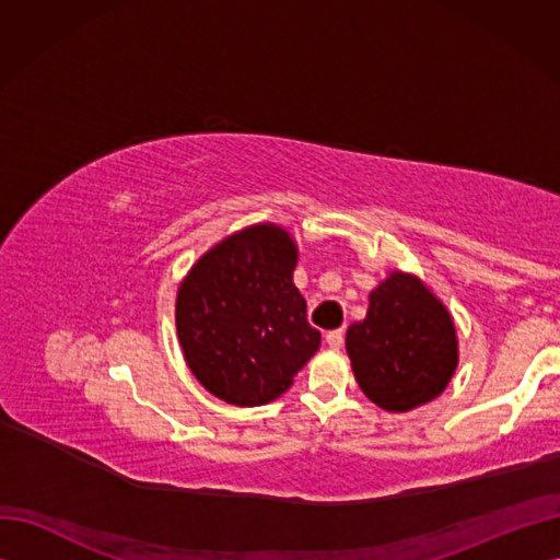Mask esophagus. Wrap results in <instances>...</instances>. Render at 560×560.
<instances>
[{
	"label": "esophagus",
	"mask_w": 560,
	"mask_h": 560,
	"mask_svg": "<svg viewBox=\"0 0 560 560\" xmlns=\"http://www.w3.org/2000/svg\"><path fill=\"white\" fill-rule=\"evenodd\" d=\"M325 341H327V346H329V348H341V346H343V341H346V334H343V329L327 331Z\"/></svg>",
	"instance_id": "34e87169"
}]
</instances>
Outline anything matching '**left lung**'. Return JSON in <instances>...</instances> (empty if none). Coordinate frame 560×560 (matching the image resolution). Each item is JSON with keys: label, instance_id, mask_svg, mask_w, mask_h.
<instances>
[{"label": "left lung", "instance_id": "1", "mask_svg": "<svg viewBox=\"0 0 560 560\" xmlns=\"http://www.w3.org/2000/svg\"><path fill=\"white\" fill-rule=\"evenodd\" d=\"M362 393L401 413L446 389L457 366L453 317L422 280L395 270L369 294V311L346 334Z\"/></svg>", "mask_w": 560, "mask_h": 560}]
</instances>
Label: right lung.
Returning <instances> with one entry per match:
<instances>
[{
  "mask_svg": "<svg viewBox=\"0 0 560 560\" xmlns=\"http://www.w3.org/2000/svg\"><path fill=\"white\" fill-rule=\"evenodd\" d=\"M296 243L276 224L229 235L194 264L177 292V336L198 383L235 406L290 389L319 348L292 273Z\"/></svg>",
  "mask_w": 560,
  "mask_h": 560,
  "instance_id": "add662e5",
  "label": "right lung"
}]
</instances>
